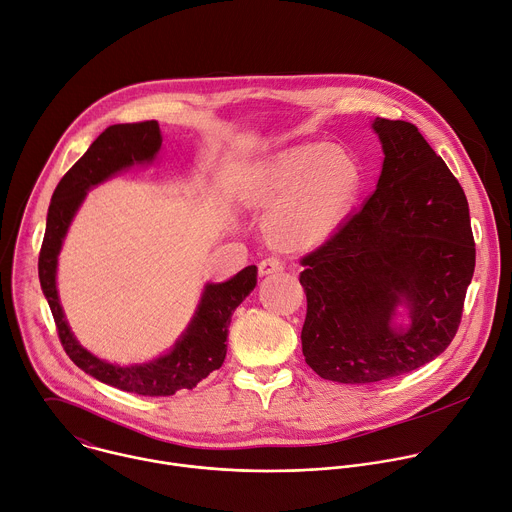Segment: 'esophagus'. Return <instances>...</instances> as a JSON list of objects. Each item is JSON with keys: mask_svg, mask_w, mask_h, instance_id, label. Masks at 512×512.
Wrapping results in <instances>:
<instances>
[{"mask_svg": "<svg viewBox=\"0 0 512 512\" xmlns=\"http://www.w3.org/2000/svg\"><path fill=\"white\" fill-rule=\"evenodd\" d=\"M277 271H283V263L275 257H269V259H263L259 263V275H269V273H277Z\"/></svg>", "mask_w": 512, "mask_h": 512, "instance_id": "1", "label": "esophagus"}]
</instances>
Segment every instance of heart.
<instances>
[{"label":"heart","instance_id":"heart-1","mask_svg":"<svg viewBox=\"0 0 512 512\" xmlns=\"http://www.w3.org/2000/svg\"><path fill=\"white\" fill-rule=\"evenodd\" d=\"M362 191V168L344 148L301 144L273 156L259 173L253 197L271 207L267 241L287 253L319 247L352 213Z\"/></svg>","mask_w":512,"mask_h":512}]
</instances>
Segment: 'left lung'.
Listing matches in <instances>:
<instances>
[{
    "instance_id": "obj_1",
    "label": "left lung",
    "mask_w": 512,
    "mask_h": 512,
    "mask_svg": "<svg viewBox=\"0 0 512 512\" xmlns=\"http://www.w3.org/2000/svg\"><path fill=\"white\" fill-rule=\"evenodd\" d=\"M376 193L301 259V348L323 380L374 384L438 358L454 339L476 261L468 201L418 128L376 118ZM398 304L411 323L394 328Z\"/></svg>"
}]
</instances>
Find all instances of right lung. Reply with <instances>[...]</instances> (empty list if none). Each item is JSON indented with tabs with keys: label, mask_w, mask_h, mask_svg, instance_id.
<instances>
[{
	"label": "right lung",
	"mask_w": 512,
	"mask_h": 512,
	"mask_svg": "<svg viewBox=\"0 0 512 512\" xmlns=\"http://www.w3.org/2000/svg\"><path fill=\"white\" fill-rule=\"evenodd\" d=\"M162 136L156 120L108 126L58 183L48 209L46 235L40 249L38 273L52 309L60 342L70 360L92 378L138 396H173L193 390L227 356V333L233 311L253 291L257 267L249 265L225 283H209L187 331L168 354L138 366L108 364L84 350L68 327L56 289V269L62 241L82 205L86 191L134 162H150L160 150Z\"/></svg>",
	"instance_id": "right-lung-1"
}]
</instances>
